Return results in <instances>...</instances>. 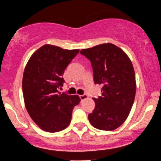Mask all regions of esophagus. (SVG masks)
I'll list each match as a JSON object with an SVG mask.
<instances>
[{"label":"esophagus","instance_id":"esophagus-1","mask_svg":"<svg viewBox=\"0 0 161 161\" xmlns=\"http://www.w3.org/2000/svg\"><path fill=\"white\" fill-rule=\"evenodd\" d=\"M79 97H80V99L82 100V101H83V100L88 98V96L87 95H79Z\"/></svg>","mask_w":161,"mask_h":161}]
</instances>
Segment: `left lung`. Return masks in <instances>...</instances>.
<instances>
[{"label": "left lung", "mask_w": 161, "mask_h": 161, "mask_svg": "<svg viewBox=\"0 0 161 161\" xmlns=\"http://www.w3.org/2000/svg\"><path fill=\"white\" fill-rule=\"evenodd\" d=\"M91 61L94 82L102 86V95L93 100L95 107L88 120L96 129L111 131L128 117L136 92V75L129 57L110 43L81 50Z\"/></svg>", "instance_id": "8db88e82"}]
</instances>
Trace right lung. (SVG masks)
<instances>
[{
	"label": "right lung",
	"mask_w": 161,
	"mask_h": 161,
	"mask_svg": "<svg viewBox=\"0 0 161 161\" xmlns=\"http://www.w3.org/2000/svg\"><path fill=\"white\" fill-rule=\"evenodd\" d=\"M79 49L51 45L38 48L29 58L23 77L24 102L29 116L42 130L60 132L69 125L72 113L80 102L79 95L61 93L64 71Z\"/></svg>",
	"instance_id": "right-lung-1"
}]
</instances>
